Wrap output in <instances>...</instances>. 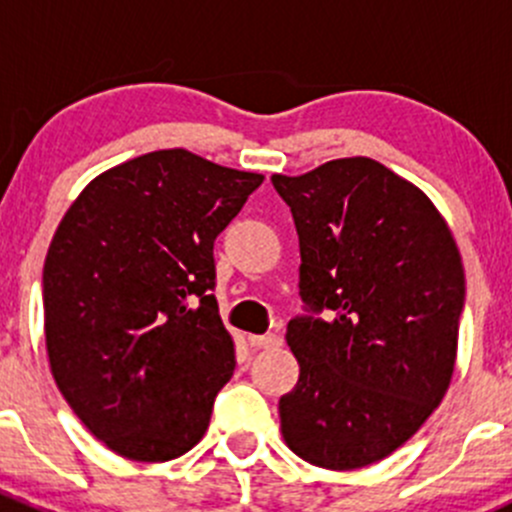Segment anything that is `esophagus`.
<instances>
[{
  "label": "esophagus",
  "instance_id": "34e87169",
  "mask_svg": "<svg viewBox=\"0 0 512 512\" xmlns=\"http://www.w3.org/2000/svg\"><path fill=\"white\" fill-rule=\"evenodd\" d=\"M247 342H250V347H255V349H277V347H282V337L280 334H250V337H247Z\"/></svg>",
  "mask_w": 512,
  "mask_h": 512
}]
</instances>
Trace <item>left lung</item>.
<instances>
[{"label": "left lung", "instance_id": "left-lung-1", "mask_svg": "<svg viewBox=\"0 0 512 512\" xmlns=\"http://www.w3.org/2000/svg\"><path fill=\"white\" fill-rule=\"evenodd\" d=\"M299 235V294L287 327L299 364L280 399L289 451L329 471L391 456L436 411L458 356L461 252L411 180L364 156L272 175Z\"/></svg>", "mask_w": 512, "mask_h": 512}]
</instances>
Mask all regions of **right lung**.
I'll list each match as a JSON object with an SVG mask.
<instances>
[{"label": "right lung", "mask_w": 512, "mask_h": 512, "mask_svg": "<svg viewBox=\"0 0 512 512\" xmlns=\"http://www.w3.org/2000/svg\"><path fill=\"white\" fill-rule=\"evenodd\" d=\"M262 173L185 148L103 170L69 205L44 262L56 386L128 461L163 463L205 436L235 342L215 299V237Z\"/></svg>", "instance_id": "obj_1"}]
</instances>
